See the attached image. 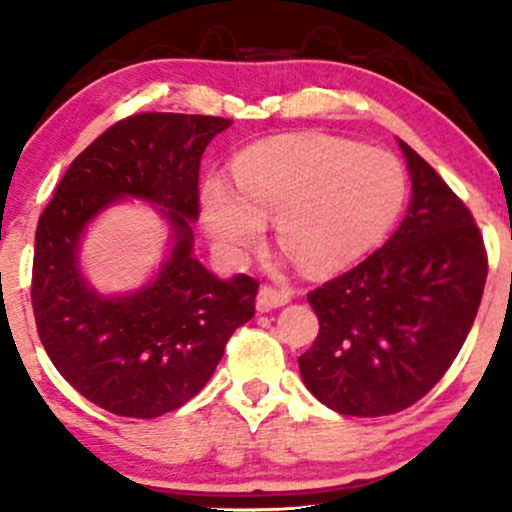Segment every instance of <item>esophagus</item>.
I'll list each match as a JSON object with an SVG mask.
<instances>
[{"label": "esophagus", "mask_w": 512, "mask_h": 512, "mask_svg": "<svg viewBox=\"0 0 512 512\" xmlns=\"http://www.w3.org/2000/svg\"><path fill=\"white\" fill-rule=\"evenodd\" d=\"M291 301V293L284 289H274V286H262L260 293H257V310L260 313H269V310L281 308Z\"/></svg>", "instance_id": "esophagus-1"}]
</instances>
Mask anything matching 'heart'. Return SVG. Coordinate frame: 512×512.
Here are the masks:
<instances>
[{"label":"heart","instance_id":"heart-1","mask_svg":"<svg viewBox=\"0 0 512 512\" xmlns=\"http://www.w3.org/2000/svg\"><path fill=\"white\" fill-rule=\"evenodd\" d=\"M233 182L211 178L199 214L223 255L243 260L274 219L276 240L308 274H334L373 252L407 202L395 156L330 134H289L250 146Z\"/></svg>","mask_w":512,"mask_h":512}]
</instances>
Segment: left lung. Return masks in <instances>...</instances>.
I'll list each match as a JSON object with an SVG mask.
<instances>
[{
	"instance_id": "1",
	"label": "left lung",
	"mask_w": 512,
	"mask_h": 512,
	"mask_svg": "<svg viewBox=\"0 0 512 512\" xmlns=\"http://www.w3.org/2000/svg\"><path fill=\"white\" fill-rule=\"evenodd\" d=\"M411 202L380 250L308 293L320 332L298 358L305 387L344 416L411 407L452 366L477 317L486 250L469 209L399 139Z\"/></svg>"
}]
</instances>
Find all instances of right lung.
<instances>
[{
  "instance_id": "obj_1",
  "label": "right lung",
  "mask_w": 512,
  "mask_h": 512,
  "mask_svg": "<svg viewBox=\"0 0 512 512\" xmlns=\"http://www.w3.org/2000/svg\"><path fill=\"white\" fill-rule=\"evenodd\" d=\"M231 125L180 113L120 120L74 158L40 214L31 286L40 342L62 378L110 414L156 419L190 402L255 315V279H219L195 257L199 161ZM120 198L162 211L169 252L142 290L103 297L80 272V238Z\"/></svg>"
}]
</instances>
